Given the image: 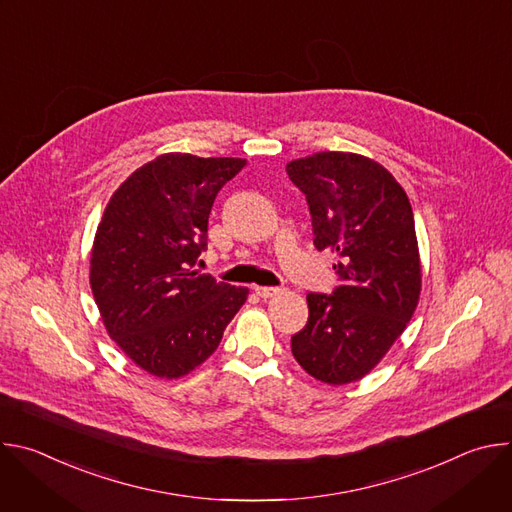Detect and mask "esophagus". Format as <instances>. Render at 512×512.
Instances as JSON below:
<instances>
[{"instance_id": "34e87169", "label": "esophagus", "mask_w": 512, "mask_h": 512, "mask_svg": "<svg viewBox=\"0 0 512 512\" xmlns=\"http://www.w3.org/2000/svg\"><path fill=\"white\" fill-rule=\"evenodd\" d=\"M255 294H257L259 298L267 300V298H273V296L281 294V289H279V287H263V285H257V287H255Z\"/></svg>"}]
</instances>
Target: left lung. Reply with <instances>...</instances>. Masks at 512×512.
<instances>
[{
  "instance_id": "1",
  "label": "left lung",
  "mask_w": 512,
  "mask_h": 512,
  "mask_svg": "<svg viewBox=\"0 0 512 512\" xmlns=\"http://www.w3.org/2000/svg\"><path fill=\"white\" fill-rule=\"evenodd\" d=\"M308 200L318 251L338 255L342 285L308 294V324L291 336L300 367L328 385L369 375L403 334L421 294L409 198L379 162L318 152L285 166Z\"/></svg>"
}]
</instances>
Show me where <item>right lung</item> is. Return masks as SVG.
<instances>
[{"label":"right lung","mask_w":512,"mask_h":512,"mask_svg":"<svg viewBox=\"0 0 512 512\" xmlns=\"http://www.w3.org/2000/svg\"><path fill=\"white\" fill-rule=\"evenodd\" d=\"M247 160L162 154L111 196L91 249V289L113 342L160 379L194 371L221 344L249 289L194 269L212 202Z\"/></svg>","instance_id":"obj_1"}]
</instances>
